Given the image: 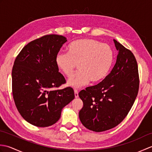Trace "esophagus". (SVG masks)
<instances>
[{
    "instance_id": "obj_1",
    "label": "esophagus",
    "mask_w": 152,
    "mask_h": 152,
    "mask_svg": "<svg viewBox=\"0 0 152 152\" xmlns=\"http://www.w3.org/2000/svg\"><path fill=\"white\" fill-rule=\"evenodd\" d=\"M74 96H75V98L78 97V91L76 89H74Z\"/></svg>"
}]
</instances>
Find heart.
<instances>
[{
    "instance_id": "b5f03b06",
    "label": "heart",
    "mask_w": 152,
    "mask_h": 152,
    "mask_svg": "<svg viewBox=\"0 0 152 152\" xmlns=\"http://www.w3.org/2000/svg\"><path fill=\"white\" fill-rule=\"evenodd\" d=\"M69 53H59L56 63L64 75L70 77L78 65L79 72L69 79L67 84L74 88L102 81L112 66L114 53L108 44L89 38L71 42Z\"/></svg>"
}]
</instances>
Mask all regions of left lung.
I'll use <instances>...</instances> for the list:
<instances>
[{
    "instance_id": "left-lung-1",
    "label": "left lung",
    "mask_w": 152,
    "mask_h": 152,
    "mask_svg": "<svg viewBox=\"0 0 152 152\" xmlns=\"http://www.w3.org/2000/svg\"><path fill=\"white\" fill-rule=\"evenodd\" d=\"M114 42L119 52L110 73L78 95L83 103L79 112L80 121L95 132L107 131L120 124L133 106L139 89L136 58L131 50Z\"/></svg>"
}]
</instances>
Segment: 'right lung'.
<instances>
[{
    "mask_svg": "<svg viewBox=\"0 0 152 152\" xmlns=\"http://www.w3.org/2000/svg\"><path fill=\"white\" fill-rule=\"evenodd\" d=\"M66 41L62 35H45L27 44L15 59L12 72L15 104L23 119L37 127L56 124L63 108L75 96L70 87L52 89L66 83L56 58Z\"/></svg>",
    "mask_w": 152,
    "mask_h": 152,
    "instance_id": "obj_1",
    "label": "right lung"
}]
</instances>
